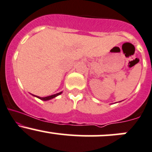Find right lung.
<instances>
[{"label": "right lung", "instance_id": "obj_1", "mask_svg": "<svg viewBox=\"0 0 152 152\" xmlns=\"http://www.w3.org/2000/svg\"><path fill=\"white\" fill-rule=\"evenodd\" d=\"M61 93L62 92H59V93L55 94V95H49V96H47L45 97H38V98H40L41 100H50V99H52V98H54V97H57V95H60Z\"/></svg>", "mask_w": 152, "mask_h": 152}]
</instances>
